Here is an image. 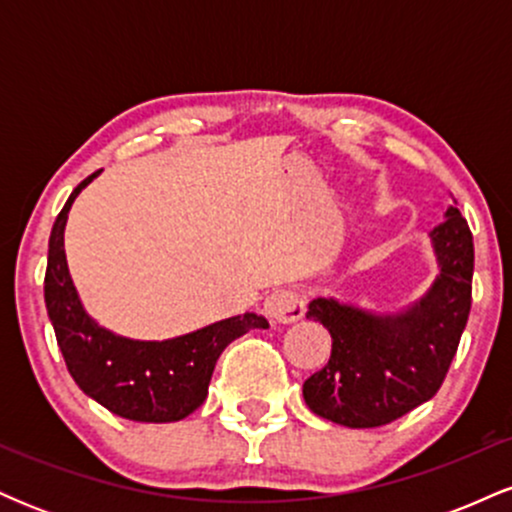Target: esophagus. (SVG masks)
<instances>
[{"instance_id": "obj_1", "label": "esophagus", "mask_w": 512, "mask_h": 512, "mask_svg": "<svg viewBox=\"0 0 512 512\" xmlns=\"http://www.w3.org/2000/svg\"><path fill=\"white\" fill-rule=\"evenodd\" d=\"M305 313V301L301 293L291 289H279L272 291L267 298H264V315L272 322H279V325H291V322H298Z\"/></svg>"}]
</instances>
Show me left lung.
Here are the masks:
<instances>
[{
	"label": "left lung",
	"mask_w": 512,
	"mask_h": 512,
	"mask_svg": "<svg viewBox=\"0 0 512 512\" xmlns=\"http://www.w3.org/2000/svg\"><path fill=\"white\" fill-rule=\"evenodd\" d=\"M455 204L428 233L438 274L419 301L397 313H373L332 296L310 301L305 317L332 337L327 366L303 383L313 414L346 428H375L440 390L472 308L474 243Z\"/></svg>",
	"instance_id": "8db88e82"
}]
</instances>
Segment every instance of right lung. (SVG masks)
Listing matches in <instances>:
<instances>
[{
  "label": "right lung",
  "mask_w": 512,
  "mask_h": 512,
  "mask_svg": "<svg viewBox=\"0 0 512 512\" xmlns=\"http://www.w3.org/2000/svg\"><path fill=\"white\" fill-rule=\"evenodd\" d=\"M101 170L74 187L55 219L45 272V308L74 383L105 409L129 421L170 424L207 399L221 351L250 330H267L262 315L245 313L163 342L129 339L86 313L64 255V226L79 192Z\"/></svg>",
  "instance_id": "1"
}]
</instances>
